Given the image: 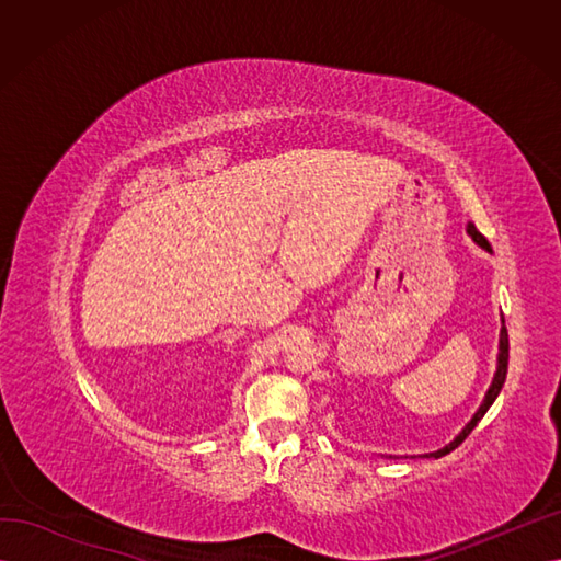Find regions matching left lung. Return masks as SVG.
Segmentation results:
<instances>
[{
	"instance_id": "1",
	"label": "left lung",
	"mask_w": 561,
	"mask_h": 561,
	"mask_svg": "<svg viewBox=\"0 0 561 561\" xmlns=\"http://www.w3.org/2000/svg\"><path fill=\"white\" fill-rule=\"evenodd\" d=\"M466 231H468V236L470 239L478 243L482 250H486V252H494L491 250V245H489V241L484 239V236L474 229V225L472 222H468V227H466ZM505 375H507V330H505V320L501 318V334H499V355H496V371H494V379H491V386H489V390L484 393V400H482V404L478 407V412L472 414V419L466 423V426L461 428V433H458L449 445H445L443 449H437V451H428V454H423L426 458H439V456H445V454H449L451 449H456L458 445L463 443V439L470 435V431L478 426L480 423V419L489 412V407L494 404V400L499 398V393H501V388H503V383H505ZM388 458H396V456H388Z\"/></svg>"
}]
</instances>
